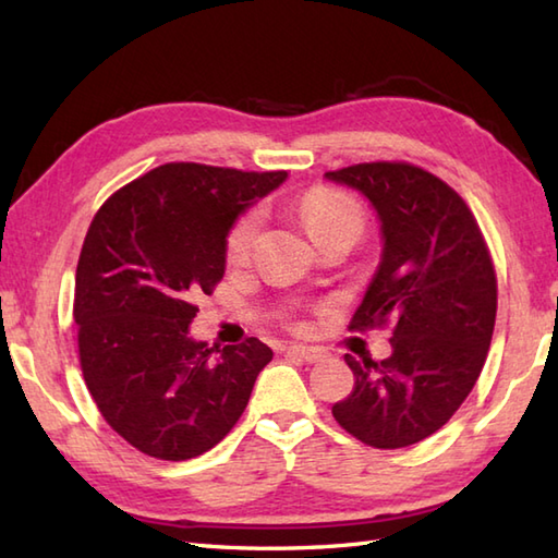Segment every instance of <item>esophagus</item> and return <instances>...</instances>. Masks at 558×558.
I'll return each mask as SVG.
<instances>
[{
	"instance_id": "esophagus-1",
	"label": "esophagus",
	"mask_w": 558,
	"mask_h": 558,
	"mask_svg": "<svg viewBox=\"0 0 558 558\" xmlns=\"http://www.w3.org/2000/svg\"><path fill=\"white\" fill-rule=\"evenodd\" d=\"M288 354H292V357H300L306 364L322 362L326 357V352L322 348H306V345H290Z\"/></svg>"
}]
</instances>
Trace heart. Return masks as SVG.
<instances>
[{
    "mask_svg": "<svg viewBox=\"0 0 558 558\" xmlns=\"http://www.w3.org/2000/svg\"><path fill=\"white\" fill-rule=\"evenodd\" d=\"M300 216L306 225V230H310V234L314 236V242L318 236L330 234L336 230H345V228L362 232V225H364L360 206L345 194L333 192V189H326V186L312 189V192H306L300 198ZM258 230H260L258 210H248L246 216H242L232 225V230L228 234V258L232 264H242V260L252 256L258 240Z\"/></svg>",
    "mask_w": 558,
    "mask_h": 558,
    "instance_id": "1",
    "label": "heart"
}]
</instances>
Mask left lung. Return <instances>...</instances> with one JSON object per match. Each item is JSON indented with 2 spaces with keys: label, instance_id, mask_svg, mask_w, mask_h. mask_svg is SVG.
<instances>
[{
  "label": "left lung",
  "instance_id": "1",
  "mask_svg": "<svg viewBox=\"0 0 558 558\" xmlns=\"http://www.w3.org/2000/svg\"><path fill=\"white\" fill-rule=\"evenodd\" d=\"M324 177L360 192L381 222V260L350 328L393 324L384 362L345 354L354 388L333 417L366 446H412L477 384L496 322L492 256L465 201L432 172L362 162Z\"/></svg>",
  "mask_w": 558,
  "mask_h": 558
}]
</instances>
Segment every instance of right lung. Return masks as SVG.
<instances>
[{
	"instance_id": "right-lung-1",
	"label": "right lung",
	"mask_w": 558,
	"mask_h": 558,
	"mask_svg": "<svg viewBox=\"0 0 558 558\" xmlns=\"http://www.w3.org/2000/svg\"><path fill=\"white\" fill-rule=\"evenodd\" d=\"M288 172L168 162L105 201L76 266L78 357L93 400L141 453L189 460L230 434L272 350L189 336L225 276L228 234Z\"/></svg>"
}]
</instances>
